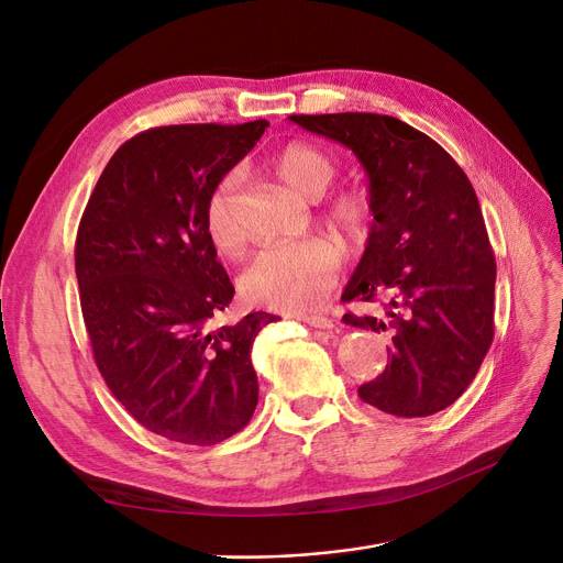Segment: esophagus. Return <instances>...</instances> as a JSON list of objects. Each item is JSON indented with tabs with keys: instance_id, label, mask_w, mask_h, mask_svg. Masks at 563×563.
Returning a JSON list of instances; mask_svg holds the SVG:
<instances>
[{
	"instance_id": "obj_1",
	"label": "esophagus",
	"mask_w": 563,
	"mask_h": 563,
	"mask_svg": "<svg viewBox=\"0 0 563 563\" xmlns=\"http://www.w3.org/2000/svg\"><path fill=\"white\" fill-rule=\"evenodd\" d=\"M301 321H306L308 327H314V329H333L335 327L333 319L323 317V314H308V317H301Z\"/></svg>"
}]
</instances>
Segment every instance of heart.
I'll return each mask as SVG.
<instances>
[{"label": "heart", "mask_w": 563, "mask_h": 563, "mask_svg": "<svg viewBox=\"0 0 563 563\" xmlns=\"http://www.w3.org/2000/svg\"><path fill=\"white\" fill-rule=\"evenodd\" d=\"M274 173L308 200L331 187L340 170L338 159L323 147L294 141L283 145L272 159ZM327 221L346 234H361L372 223V202L358 189L338 191L323 205ZM202 228L212 249L234 255L246 242V230L236 205V175L228 173L207 194ZM340 253L321 240L269 246L257 251L240 274V289L251 303L285 312H306L329 297L338 280Z\"/></svg>", "instance_id": "obj_1"}]
</instances>
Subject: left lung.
<instances>
[{"label": "left lung", "instance_id": "obj_1", "mask_svg": "<svg viewBox=\"0 0 563 563\" xmlns=\"http://www.w3.org/2000/svg\"><path fill=\"white\" fill-rule=\"evenodd\" d=\"M289 121L351 147L369 175L374 223L344 301L351 327L390 338L388 365L358 397L397 418L454 404L477 376L495 333V255L482 207L454 157L383 113H297Z\"/></svg>", "mask_w": 563, "mask_h": 563}]
</instances>
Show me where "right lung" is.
I'll return each mask as SVG.
<instances>
[{
	"label": "right lung",
	"mask_w": 563,
	"mask_h": 563,
	"mask_svg": "<svg viewBox=\"0 0 563 563\" xmlns=\"http://www.w3.org/2000/svg\"><path fill=\"white\" fill-rule=\"evenodd\" d=\"M266 125L139 132L104 166L77 228L79 303L107 388L141 427L185 445H217L257 406L251 349L276 317L217 327L234 287L202 207Z\"/></svg>",
	"instance_id": "obj_1"
}]
</instances>
